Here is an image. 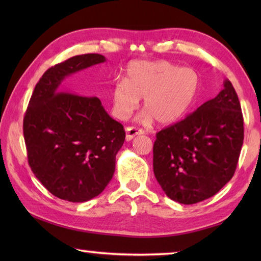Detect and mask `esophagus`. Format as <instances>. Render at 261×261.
Here are the masks:
<instances>
[{"label":"esophagus","mask_w":261,"mask_h":261,"mask_svg":"<svg viewBox=\"0 0 261 261\" xmlns=\"http://www.w3.org/2000/svg\"><path fill=\"white\" fill-rule=\"evenodd\" d=\"M125 132H126L125 139H126L127 141H130V140L134 139L136 136L143 135V134H144L143 130L138 129V127H135V126H127L126 129H125Z\"/></svg>","instance_id":"obj_1"}]
</instances>
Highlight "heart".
I'll return each mask as SVG.
<instances>
[{"mask_svg": "<svg viewBox=\"0 0 261 261\" xmlns=\"http://www.w3.org/2000/svg\"><path fill=\"white\" fill-rule=\"evenodd\" d=\"M199 78L190 68L167 61H137L127 67L124 83L113 91V112L120 120L129 118L144 98L143 120L160 124L178 121L197 95Z\"/></svg>", "mask_w": 261, "mask_h": 261, "instance_id": "b5f03b06", "label": "heart"}]
</instances>
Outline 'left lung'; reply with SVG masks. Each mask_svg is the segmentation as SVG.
<instances>
[{"label":"left lung","instance_id":"left-lung-1","mask_svg":"<svg viewBox=\"0 0 261 261\" xmlns=\"http://www.w3.org/2000/svg\"><path fill=\"white\" fill-rule=\"evenodd\" d=\"M243 139L241 103L226 79L214 99L158 132L153 146L154 175L167 196L179 204L208 199L235 174Z\"/></svg>","mask_w":261,"mask_h":261}]
</instances>
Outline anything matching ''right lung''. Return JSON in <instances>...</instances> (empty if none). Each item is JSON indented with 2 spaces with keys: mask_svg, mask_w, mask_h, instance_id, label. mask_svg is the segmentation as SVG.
<instances>
[{
  "mask_svg": "<svg viewBox=\"0 0 261 261\" xmlns=\"http://www.w3.org/2000/svg\"><path fill=\"white\" fill-rule=\"evenodd\" d=\"M100 54L73 56L47 70L34 87L24 116L29 165L60 199L84 202L103 191L115 171L124 127L95 96L62 91L65 77L103 63Z\"/></svg>",
  "mask_w": 261,
  "mask_h": 261,
  "instance_id": "add662e5",
  "label": "right lung"
}]
</instances>
